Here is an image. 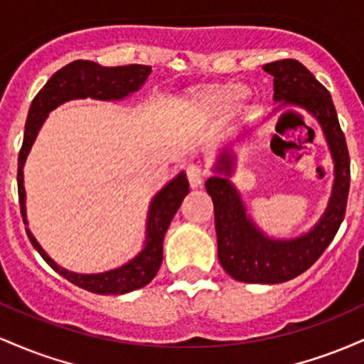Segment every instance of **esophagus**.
<instances>
[{
    "label": "esophagus",
    "instance_id": "1",
    "mask_svg": "<svg viewBox=\"0 0 364 364\" xmlns=\"http://www.w3.org/2000/svg\"><path fill=\"white\" fill-rule=\"evenodd\" d=\"M186 178H188V181H190L191 188H198L203 183L202 168L196 164H188L186 166Z\"/></svg>",
    "mask_w": 364,
    "mask_h": 364
}]
</instances>
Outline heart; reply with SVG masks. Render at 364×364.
Returning <instances> with one entry per match:
<instances>
[{
    "label": "heart",
    "instance_id": "heart-1",
    "mask_svg": "<svg viewBox=\"0 0 364 364\" xmlns=\"http://www.w3.org/2000/svg\"><path fill=\"white\" fill-rule=\"evenodd\" d=\"M250 92H246L243 83L225 82V83H210V85L196 87L186 92L183 97V107L190 114L198 118H224L232 111L237 101H246Z\"/></svg>",
    "mask_w": 364,
    "mask_h": 364
}]
</instances>
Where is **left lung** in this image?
I'll use <instances>...</instances> for the list:
<instances>
[{"mask_svg": "<svg viewBox=\"0 0 364 364\" xmlns=\"http://www.w3.org/2000/svg\"><path fill=\"white\" fill-rule=\"evenodd\" d=\"M274 77V101L281 106H299L320 123L333 159V188L321 219L306 235L294 240H272L265 236L246 214L240 193L229 181L235 169V156L220 154L217 173L225 178L207 179V193L214 202L217 255L223 269L240 282L279 284L298 277L321 257L339 231L349 195V152L336 107L328 90L306 66L296 60H279L263 65ZM277 139V135H275Z\"/></svg>", "mask_w": 364, "mask_h": 364, "instance_id": "left-lung-1", "label": "left lung"}]
</instances>
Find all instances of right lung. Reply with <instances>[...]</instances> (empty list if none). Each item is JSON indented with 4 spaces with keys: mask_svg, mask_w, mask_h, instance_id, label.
<instances>
[{
    "mask_svg": "<svg viewBox=\"0 0 364 364\" xmlns=\"http://www.w3.org/2000/svg\"><path fill=\"white\" fill-rule=\"evenodd\" d=\"M152 68L145 65H127V66H101L94 61L77 60L63 66L49 78L48 83L39 90L28 109L27 123H25L23 144L18 154V200L22 210L23 224L25 219V188H23V164L31 152L37 133L43 127L44 119L53 109L72 99H99V101H119L132 92H136L147 80ZM188 179L185 174H178L173 181L162 188L150 202L147 231H145V246L133 260L124 263L114 270L102 274H75L63 269L56 262L48 257L41 248L32 232L27 229V236L34 248L44 258L46 263L63 275L66 281L82 289L95 292V294H124V292L140 289L156 277L159 267L162 263V241L168 231L171 220L178 208L181 207L183 198L188 195Z\"/></svg>",
    "mask_w": 364,
    "mask_h": 364,
    "instance_id": "add662e5",
    "label": "right lung"
}]
</instances>
